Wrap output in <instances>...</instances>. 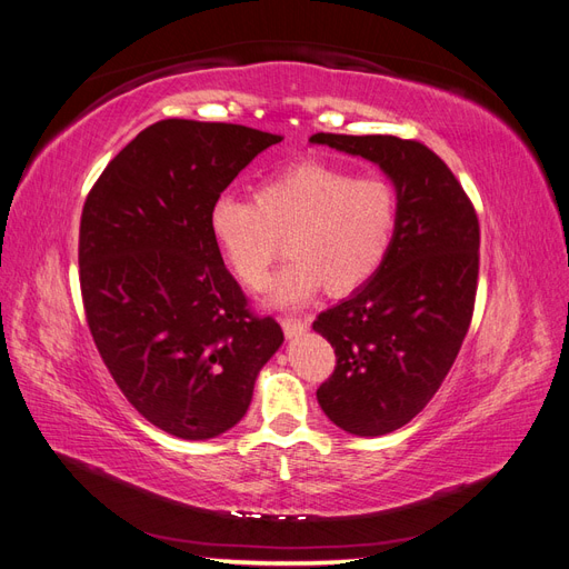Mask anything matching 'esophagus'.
Wrapping results in <instances>:
<instances>
[{
  "mask_svg": "<svg viewBox=\"0 0 569 569\" xmlns=\"http://www.w3.org/2000/svg\"><path fill=\"white\" fill-rule=\"evenodd\" d=\"M282 330L289 339H295L299 335H303L308 330V322L301 320V318H291V316H284L282 318Z\"/></svg>",
  "mask_w": 569,
  "mask_h": 569,
  "instance_id": "34e87169",
  "label": "esophagus"
}]
</instances>
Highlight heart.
Masks as SVG:
<instances>
[{
	"label": "heart",
	"mask_w": 569,
	"mask_h": 569,
	"mask_svg": "<svg viewBox=\"0 0 569 569\" xmlns=\"http://www.w3.org/2000/svg\"><path fill=\"white\" fill-rule=\"evenodd\" d=\"M209 226L230 272L251 291L270 284L287 239L291 258L272 301L301 306L322 287L349 295L382 268L399 226V194L385 176H356L311 159L263 178L253 201L220 197Z\"/></svg>",
	"instance_id": "heart-1"
}]
</instances>
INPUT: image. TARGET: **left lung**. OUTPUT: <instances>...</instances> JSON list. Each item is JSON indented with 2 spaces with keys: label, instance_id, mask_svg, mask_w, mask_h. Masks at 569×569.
<instances>
[{
  "label": "left lung",
  "instance_id": "obj_1",
  "mask_svg": "<svg viewBox=\"0 0 569 569\" xmlns=\"http://www.w3.org/2000/svg\"><path fill=\"white\" fill-rule=\"evenodd\" d=\"M316 144L380 166L399 194L387 261L356 295L316 318L335 372L318 403L343 432L380 437L432 401L470 330L479 278V218L437 153L393 134L316 132Z\"/></svg>",
  "mask_w": 569,
  "mask_h": 569
}]
</instances>
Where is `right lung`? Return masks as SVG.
Masks as SVG:
<instances>
[{"instance_id":"1","label":"right lung","mask_w":569,"mask_h":569,"mask_svg":"<svg viewBox=\"0 0 569 569\" xmlns=\"http://www.w3.org/2000/svg\"><path fill=\"white\" fill-rule=\"evenodd\" d=\"M282 137L166 118L120 149L82 206L84 318L113 382L144 420L180 439L228 432L284 341L251 311L211 234V206Z\"/></svg>"}]
</instances>
